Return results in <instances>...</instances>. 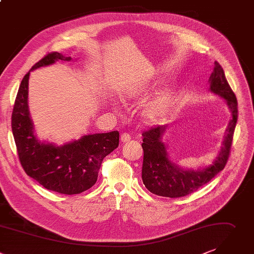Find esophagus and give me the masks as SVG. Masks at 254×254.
Masks as SVG:
<instances>
[{
    "instance_id": "34e87169",
    "label": "esophagus",
    "mask_w": 254,
    "mask_h": 254,
    "mask_svg": "<svg viewBox=\"0 0 254 254\" xmlns=\"http://www.w3.org/2000/svg\"><path fill=\"white\" fill-rule=\"evenodd\" d=\"M131 140V136L128 133H122L121 134V141L122 142H128Z\"/></svg>"
}]
</instances>
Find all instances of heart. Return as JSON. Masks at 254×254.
<instances>
[{"label":"heart","mask_w":254,"mask_h":254,"mask_svg":"<svg viewBox=\"0 0 254 254\" xmlns=\"http://www.w3.org/2000/svg\"><path fill=\"white\" fill-rule=\"evenodd\" d=\"M171 101L172 99L169 93H164L163 95H161L156 102L153 105H151L147 110L148 118L154 120L161 117L168 110Z\"/></svg>","instance_id":"1"}]
</instances>
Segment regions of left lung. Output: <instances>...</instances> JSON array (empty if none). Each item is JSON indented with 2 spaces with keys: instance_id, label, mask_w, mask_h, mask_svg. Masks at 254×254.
<instances>
[{
  "instance_id": "obj_1",
  "label": "left lung",
  "mask_w": 254,
  "mask_h": 254,
  "mask_svg": "<svg viewBox=\"0 0 254 254\" xmlns=\"http://www.w3.org/2000/svg\"><path fill=\"white\" fill-rule=\"evenodd\" d=\"M210 90L222 96L231 111L232 119L227 129L224 146L212 166L203 170L184 171L172 163L166 154L161 135L165 126H154L142 133L144 151L142 180L145 187L153 194L177 198L188 195L213 179L222 171L230 156L234 130L238 118L237 99L230 88L222 67L214 62V71L210 76Z\"/></svg>"
}]
</instances>
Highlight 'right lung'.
Masks as SVG:
<instances>
[{
	"label": "right lung",
	"mask_w": 254,
	"mask_h": 254,
	"mask_svg": "<svg viewBox=\"0 0 254 254\" xmlns=\"http://www.w3.org/2000/svg\"><path fill=\"white\" fill-rule=\"evenodd\" d=\"M70 61L58 52L48 53L31 70ZM28 72L20 85L12 113V131L20 163L27 175L43 187L61 194H80L97 181L103 159L119 145V132L87 135L64 146L39 142L28 110Z\"/></svg>",
	"instance_id": "obj_1"
}]
</instances>
